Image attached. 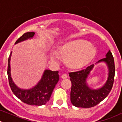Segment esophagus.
I'll list each match as a JSON object with an SVG mask.
<instances>
[{"instance_id": "esophagus-1", "label": "esophagus", "mask_w": 122, "mask_h": 122, "mask_svg": "<svg viewBox=\"0 0 122 122\" xmlns=\"http://www.w3.org/2000/svg\"><path fill=\"white\" fill-rule=\"evenodd\" d=\"M67 78V75L66 73L62 74V76H61V78H62V79H66Z\"/></svg>"}]
</instances>
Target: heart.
Returning a JSON list of instances; mask_svg holds the SVG:
<instances>
[{"label":"heart","instance_id":"obj_1","mask_svg":"<svg viewBox=\"0 0 122 122\" xmlns=\"http://www.w3.org/2000/svg\"><path fill=\"white\" fill-rule=\"evenodd\" d=\"M56 53L64 58L65 64L69 68L79 69L87 66L94 58L96 49L90 42L75 40L60 44L56 48ZM50 60L53 62H57V56L51 53Z\"/></svg>","mask_w":122,"mask_h":122}]
</instances>
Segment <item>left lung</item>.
Wrapping results in <instances>:
<instances>
[{
    "instance_id": "1",
    "label": "left lung",
    "mask_w": 122,
    "mask_h": 122,
    "mask_svg": "<svg viewBox=\"0 0 122 122\" xmlns=\"http://www.w3.org/2000/svg\"><path fill=\"white\" fill-rule=\"evenodd\" d=\"M101 62H105L107 65L108 77L105 84L97 89H92L87 84V79L94 64L84 70L69 73L71 82L70 101L73 105L84 108L93 107L105 99L111 92L114 80L115 66L110 51L107 53L106 58L99 60L97 63Z\"/></svg>"
}]
</instances>
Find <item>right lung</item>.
<instances>
[{"instance_id":"1","label":"right lung","mask_w":122,"mask_h":122,"mask_svg":"<svg viewBox=\"0 0 122 122\" xmlns=\"http://www.w3.org/2000/svg\"><path fill=\"white\" fill-rule=\"evenodd\" d=\"M35 32H34L25 33L16 41L15 44L33 38ZM11 53L12 52L8 58L7 73L9 84L12 92L20 101L26 104L36 106L45 105L49 101L52 92L60 79L58 71L45 70L41 79L35 86L30 89H21L15 84L11 76L10 60Z\"/></svg>"}]
</instances>
